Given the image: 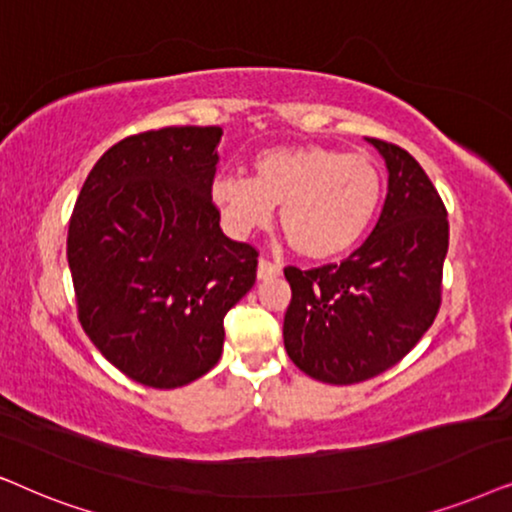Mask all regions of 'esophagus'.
<instances>
[{
  "label": "esophagus",
  "mask_w": 512,
  "mask_h": 512,
  "mask_svg": "<svg viewBox=\"0 0 512 512\" xmlns=\"http://www.w3.org/2000/svg\"><path fill=\"white\" fill-rule=\"evenodd\" d=\"M281 264L278 262H271L269 257H260V267H257V276L260 278H271V276H278L281 274Z\"/></svg>",
  "instance_id": "34e87169"
}]
</instances>
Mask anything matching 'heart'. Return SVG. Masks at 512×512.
Returning <instances> with one entry per match:
<instances>
[{
    "label": "heart",
    "mask_w": 512,
    "mask_h": 512,
    "mask_svg": "<svg viewBox=\"0 0 512 512\" xmlns=\"http://www.w3.org/2000/svg\"><path fill=\"white\" fill-rule=\"evenodd\" d=\"M379 166L325 145L264 149L252 177L220 175L213 201L236 234L264 229L281 206V231L297 255L330 260L351 250L381 201Z\"/></svg>",
    "instance_id": "1"
}]
</instances>
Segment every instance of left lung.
Wrapping results in <instances>:
<instances>
[{"instance_id":"left-lung-1","label":"left lung","mask_w":512,"mask_h":512,"mask_svg":"<svg viewBox=\"0 0 512 512\" xmlns=\"http://www.w3.org/2000/svg\"><path fill=\"white\" fill-rule=\"evenodd\" d=\"M386 159L388 194L367 241L344 262L285 267L292 299L283 342L292 363L325 384L386 372L433 325L449 245L447 208L403 147L370 138Z\"/></svg>"}]
</instances>
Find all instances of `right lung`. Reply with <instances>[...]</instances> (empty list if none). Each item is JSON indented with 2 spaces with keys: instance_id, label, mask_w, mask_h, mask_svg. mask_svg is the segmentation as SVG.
<instances>
[{
  "instance_id": "1",
  "label": "right lung",
  "mask_w": 512,
  "mask_h": 512,
  "mask_svg": "<svg viewBox=\"0 0 512 512\" xmlns=\"http://www.w3.org/2000/svg\"><path fill=\"white\" fill-rule=\"evenodd\" d=\"M220 126L128 135L88 173L67 231L77 316L138 384L177 388L213 370L224 316L255 285V245L220 229Z\"/></svg>"
}]
</instances>
